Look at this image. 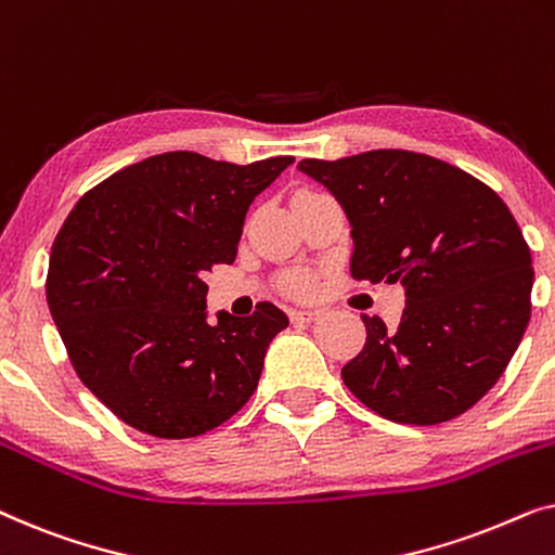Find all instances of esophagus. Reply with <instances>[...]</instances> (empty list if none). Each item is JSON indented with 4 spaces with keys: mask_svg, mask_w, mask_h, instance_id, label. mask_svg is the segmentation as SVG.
I'll return each instance as SVG.
<instances>
[{
    "mask_svg": "<svg viewBox=\"0 0 555 555\" xmlns=\"http://www.w3.org/2000/svg\"><path fill=\"white\" fill-rule=\"evenodd\" d=\"M315 318H318L315 310H291V321H293L295 325H300V323H313Z\"/></svg>",
    "mask_w": 555,
    "mask_h": 555,
    "instance_id": "obj_1",
    "label": "esophagus"
}]
</instances>
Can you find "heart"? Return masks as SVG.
<instances>
[{
  "instance_id": "1",
  "label": "heart",
  "mask_w": 555,
  "mask_h": 555,
  "mask_svg": "<svg viewBox=\"0 0 555 555\" xmlns=\"http://www.w3.org/2000/svg\"><path fill=\"white\" fill-rule=\"evenodd\" d=\"M285 291L295 295V298H302V295L313 291V278L306 275V272H295V275L285 280Z\"/></svg>"
}]
</instances>
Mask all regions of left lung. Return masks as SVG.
Listing matches in <instances>:
<instances>
[{
	"label": "left lung",
	"instance_id": "left-lung-1",
	"mask_svg": "<svg viewBox=\"0 0 555 555\" xmlns=\"http://www.w3.org/2000/svg\"><path fill=\"white\" fill-rule=\"evenodd\" d=\"M298 169L351 222L353 280L401 283L393 331L361 315L366 344L340 369L361 404L399 424L450 422L488 393L530 321V249L505 202L435 156L378 149Z\"/></svg>",
	"mask_w": 555,
	"mask_h": 555
}]
</instances>
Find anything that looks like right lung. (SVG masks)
<instances>
[{
  "instance_id": "right-lung-1",
  "label": "right lung",
  "mask_w": 555,
  "mask_h": 555,
  "mask_svg": "<svg viewBox=\"0 0 555 555\" xmlns=\"http://www.w3.org/2000/svg\"><path fill=\"white\" fill-rule=\"evenodd\" d=\"M293 156L237 166L169 151L80 196L52 242L48 306L80 382L128 427L199 437L253 397L287 315L207 323L215 264L237 257L249 204Z\"/></svg>"
}]
</instances>
